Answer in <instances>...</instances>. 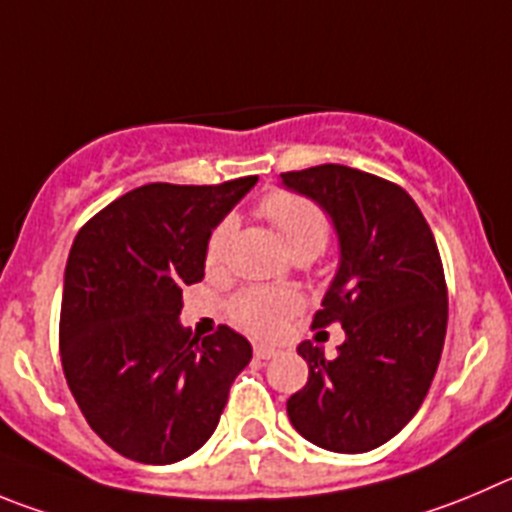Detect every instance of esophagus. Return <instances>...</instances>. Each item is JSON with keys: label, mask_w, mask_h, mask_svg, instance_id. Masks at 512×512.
<instances>
[{"label": "esophagus", "mask_w": 512, "mask_h": 512, "mask_svg": "<svg viewBox=\"0 0 512 512\" xmlns=\"http://www.w3.org/2000/svg\"><path fill=\"white\" fill-rule=\"evenodd\" d=\"M278 348L275 346H267V343H255V356L257 358H262V361H265V358H272V356H278Z\"/></svg>", "instance_id": "34e87169"}]
</instances>
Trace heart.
<instances>
[{
	"mask_svg": "<svg viewBox=\"0 0 512 512\" xmlns=\"http://www.w3.org/2000/svg\"><path fill=\"white\" fill-rule=\"evenodd\" d=\"M262 217L272 222L283 237L290 255H318L328 242V219L321 209L298 194L278 191L262 199ZM232 234V222H222L209 237L207 267L217 270L224 262V252ZM300 310V298L293 290L252 288L232 300V318L257 336H272L285 326L290 315Z\"/></svg>",
	"mask_w": 512,
	"mask_h": 512,
	"instance_id": "obj_1",
	"label": "heart"
}]
</instances>
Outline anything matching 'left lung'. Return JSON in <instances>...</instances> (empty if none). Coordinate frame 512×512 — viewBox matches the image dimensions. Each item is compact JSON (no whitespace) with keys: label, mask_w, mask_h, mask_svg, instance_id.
Instances as JSON below:
<instances>
[{"label":"left lung","mask_w":512,"mask_h":512,"mask_svg":"<svg viewBox=\"0 0 512 512\" xmlns=\"http://www.w3.org/2000/svg\"><path fill=\"white\" fill-rule=\"evenodd\" d=\"M328 214L338 267L313 326H343L336 356L303 341L308 381L290 424L323 450L358 455L389 442L422 407L447 333V288L427 219L401 186L323 164L280 174Z\"/></svg>","instance_id":"obj_1"}]
</instances>
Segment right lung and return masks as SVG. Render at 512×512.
<instances>
[{"instance_id":"obj_1","label":"right lung","mask_w":512,"mask_h":512,"mask_svg":"<svg viewBox=\"0 0 512 512\" xmlns=\"http://www.w3.org/2000/svg\"><path fill=\"white\" fill-rule=\"evenodd\" d=\"M257 176L217 186L146 184L78 232L65 265L62 371L90 429L118 455L171 465L207 442L252 358L219 326L202 343L179 323L181 290L204 278L217 224Z\"/></svg>"}]
</instances>
